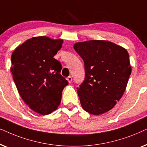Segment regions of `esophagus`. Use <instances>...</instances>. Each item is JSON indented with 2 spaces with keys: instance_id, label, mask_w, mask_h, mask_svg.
Here are the masks:
<instances>
[{
  "instance_id": "obj_1",
  "label": "esophagus",
  "mask_w": 147,
  "mask_h": 147,
  "mask_svg": "<svg viewBox=\"0 0 147 147\" xmlns=\"http://www.w3.org/2000/svg\"><path fill=\"white\" fill-rule=\"evenodd\" d=\"M67 80L68 81V82H69V83H71V82H72V77H71V76H69V77H67Z\"/></svg>"
}]
</instances>
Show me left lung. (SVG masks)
I'll return each mask as SVG.
<instances>
[{
	"mask_svg": "<svg viewBox=\"0 0 147 147\" xmlns=\"http://www.w3.org/2000/svg\"><path fill=\"white\" fill-rule=\"evenodd\" d=\"M74 48L85 67V79L77 88L82 108L94 115L109 111L122 98L131 74L127 50L104 40L78 42Z\"/></svg>",
	"mask_w": 147,
	"mask_h": 147,
	"instance_id": "obj_1",
	"label": "left lung"
}]
</instances>
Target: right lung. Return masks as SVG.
<instances>
[{
	"label": "right lung",
	"mask_w": 147,
	"mask_h": 147,
	"mask_svg": "<svg viewBox=\"0 0 147 147\" xmlns=\"http://www.w3.org/2000/svg\"><path fill=\"white\" fill-rule=\"evenodd\" d=\"M63 42L45 36L32 37L12 54L11 71L18 92L32 110L42 115L57 109L68 84L60 74L61 63L53 58Z\"/></svg>",
	"instance_id": "obj_1"
}]
</instances>
